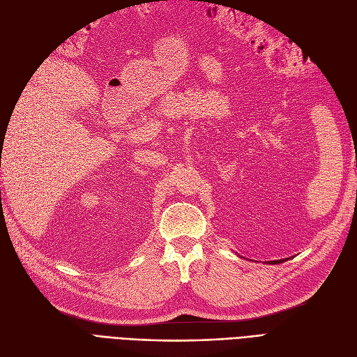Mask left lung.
I'll list each match as a JSON object with an SVG mask.
<instances>
[{"instance_id": "8db88e82", "label": "left lung", "mask_w": 357, "mask_h": 357, "mask_svg": "<svg viewBox=\"0 0 357 357\" xmlns=\"http://www.w3.org/2000/svg\"><path fill=\"white\" fill-rule=\"evenodd\" d=\"M286 261H289V259L286 257V259H280V261H273V262H269L271 265H277V264H282V262H286Z\"/></svg>"}]
</instances>
